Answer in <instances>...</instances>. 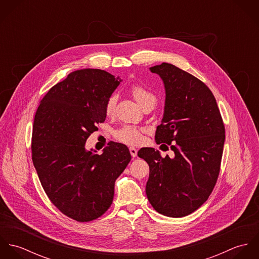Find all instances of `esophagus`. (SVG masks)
Returning <instances> with one entry per match:
<instances>
[{
  "instance_id": "34e87169",
  "label": "esophagus",
  "mask_w": 259,
  "mask_h": 259,
  "mask_svg": "<svg viewBox=\"0 0 259 259\" xmlns=\"http://www.w3.org/2000/svg\"><path fill=\"white\" fill-rule=\"evenodd\" d=\"M130 152H131L133 157H136L137 154H138V149L135 148H130Z\"/></svg>"
}]
</instances>
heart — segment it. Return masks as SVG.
<instances>
[{
	"label": "heart",
	"instance_id": "heart-1",
	"mask_svg": "<svg viewBox=\"0 0 259 259\" xmlns=\"http://www.w3.org/2000/svg\"><path fill=\"white\" fill-rule=\"evenodd\" d=\"M131 91L135 100L142 108L145 107L148 103L155 104L156 102L155 96L143 85L136 84L132 88ZM116 103H117V96L111 95V97L108 99L105 106V111L107 115H112L114 113ZM115 139L118 142L125 145H130V146L140 145L143 141V131L134 126H123L122 128L118 130L115 133Z\"/></svg>",
	"mask_w": 259,
	"mask_h": 259
}]
</instances>
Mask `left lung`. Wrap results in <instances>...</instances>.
<instances>
[{
    "instance_id": "left-lung-1",
    "label": "left lung",
    "mask_w": 259,
    "mask_h": 259,
    "mask_svg": "<svg viewBox=\"0 0 259 259\" xmlns=\"http://www.w3.org/2000/svg\"><path fill=\"white\" fill-rule=\"evenodd\" d=\"M149 70L161 77L165 89L155 142L170 145L175 156L161 157L154 148L139 150L138 155L149 165L146 192L157 212L183 218L200 207L217 184L224 124L214 96L200 79L167 63Z\"/></svg>"
}]
</instances>
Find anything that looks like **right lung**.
Here are the masks:
<instances>
[{
    "instance_id": "1",
    "label": "right lung",
    "mask_w": 259,
    "mask_h": 259,
    "mask_svg": "<svg viewBox=\"0 0 259 259\" xmlns=\"http://www.w3.org/2000/svg\"><path fill=\"white\" fill-rule=\"evenodd\" d=\"M120 81L99 69L74 71L47 93L35 115L31 148L39 182L53 204L76 222L109 209L114 182L132 158L118 143H109L102 154L84 148L106 120V103Z\"/></svg>"
}]
</instances>
